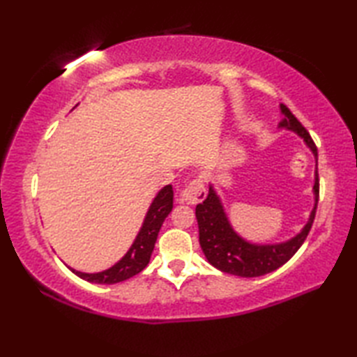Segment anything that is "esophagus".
Here are the masks:
<instances>
[{
	"label": "esophagus",
	"mask_w": 357,
	"mask_h": 357,
	"mask_svg": "<svg viewBox=\"0 0 357 357\" xmlns=\"http://www.w3.org/2000/svg\"><path fill=\"white\" fill-rule=\"evenodd\" d=\"M181 198H183L185 204H190V206H195V204L206 199V184H204V179L199 176L190 181L185 185L183 193H181Z\"/></svg>",
	"instance_id": "34e87169"
}]
</instances>
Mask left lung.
<instances>
[{"label": "left lung", "mask_w": 357, "mask_h": 357, "mask_svg": "<svg viewBox=\"0 0 357 357\" xmlns=\"http://www.w3.org/2000/svg\"><path fill=\"white\" fill-rule=\"evenodd\" d=\"M280 113L284 118L279 123V128L294 132L299 138L304 139L305 146L312 150L317 165V149L312 136L305 130L293 113L288 110L287 105L280 104ZM314 206L307 224L302 230L294 234L293 238L278 244H255L241 236L234 231L229 218L222 206V201L216 193L213 184L208 185V195L201 204L196 206V219L199 227V244L207 261L215 268L221 270L229 275L241 278H257L267 273L275 271L280 265H284L290 257L298 252L299 247L304 244L308 231L312 229L317 199H319V176H317V167L314 170Z\"/></svg>", "instance_id": "left-lung-1"}]
</instances>
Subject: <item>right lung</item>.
<instances>
[{"mask_svg":"<svg viewBox=\"0 0 357 357\" xmlns=\"http://www.w3.org/2000/svg\"><path fill=\"white\" fill-rule=\"evenodd\" d=\"M172 208L173 188L172 185H165L156 193L155 199L151 201L147 210V215L144 218V222L138 234H136L133 244L115 265H112L110 268L98 273H82L70 267L69 268L81 279L87 280V282L105 285L123 282V280L138 275L139 271L147 267L151 252H153L155 248L158 233L161 230V225L165 221V218L169 216Z\"/></svg>","mask_w":357,"mask_h":357,"instance_id":"obj_1","label":"right lung"}]
</instances>
